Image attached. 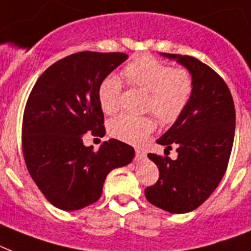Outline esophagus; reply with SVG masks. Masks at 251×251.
Masks as SVG:
<instances>
[{
  "label": "esophagus",
  "instance_id": "1",
  "mask_svg": "<svg viewBox=\"0 0 251 251\" xmlns=\"http://www.w3.org/2000/svg\"><path fill=\"white\" fill-rule=\"evenodd\" d=\"M145 151H142V149H136V155H135V158H136V161H142V159H144L145 158Z\"/></svg>",
  "mask_w": 251,
  "mask_h": 251
}]
</instances>
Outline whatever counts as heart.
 I'll use <instances>...</instances> for the list:
<instances>
[{
  "label": "heart",
  "instance_id": "obj_1",
  "mask_svg": "<svg viewBox=\"0 0 251 251\" xmlns=\"http://www.w3.org/2000/svg\"><path fill=\"white\" fill-rule=\"evenodd\" d=\"M124 76L131 86L148 93L145 109L151 111L159 122L168 125L178 120L193 94V77L185 69H172L149 56L136 58L124 69ZM122 83L115 75L100 81L98 100L103 112L113 115L121 103ZM151 117L120 115L108 124L111 136L130 144H140L154 130Z\"/></svg>",
  "mask_w": 251,
  "mask_h": 251
}]
</instances>
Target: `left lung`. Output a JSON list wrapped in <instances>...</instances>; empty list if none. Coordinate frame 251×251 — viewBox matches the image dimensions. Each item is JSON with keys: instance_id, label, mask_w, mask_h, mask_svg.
<instances>
[{"instance_id": "8db88e82", "label": "left lung", "mask_w": 251, "mask_h": 251, "mask_svg": "<svg viewBox=\"0 0 251 251\" xmlns=\"http://www.w3.org/2000/svg\"><path fill=\"white\" fill-rule=\"evenodd\" d=\"M184 66L193 77V94L184 113L158 139L166 151L176 145L177 158L149 153L157 165V184L145 198L170 213H187L207 201L220 185L235 138V106L228 86L208 65L191 56L161 53Z\"/></svg>"}]
</instances>
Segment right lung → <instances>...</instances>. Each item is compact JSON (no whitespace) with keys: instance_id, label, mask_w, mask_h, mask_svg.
Masks as SVG:
<instances>
[{"instance_id":"obj_1","label":"right lung","mask_w":251,"mask_h":251,"mask_svg":"<svg viewBox=\"0 0 251 251\" xmlns=\"http://www.w3.org/2000/svg\"><path fill=\"white\" fill-rule=\"evenodd\" d=\"M120 52H79L57 61L37 80L23 120L28 171L54 207L77 210L96 203L113 168L131 163L135 151L111 139L97 151L83 136L106 134L98 88L127 60Z\"/></svg>"}]
</instances>
